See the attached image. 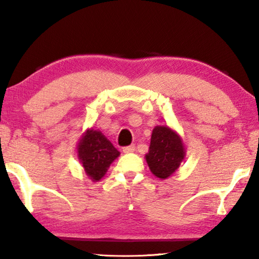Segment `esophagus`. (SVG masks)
Returning <instances> with one entry per match:
<instances>
[{"label": "esophagus", "mask_w": 259, "mask_h": 259, "mask_svg": "<svg viewBox=\"0 0 259 259\" xmlns=\"http://www.w3.org/2000/svg\"><path fill=\"white\" fill-rule=\"evenodd\" d=\"M135 148H136L135 145H130V146H125L122 148V151H123V153H131L135 151Z\"/></svg>", "instance_id": "obj_1"}]
</instances>
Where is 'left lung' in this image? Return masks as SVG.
Returning a JSON list of instances; mask_svg holds the SVG:
<instances>
[{"mask_svg":"<svg viewBox=\"0 0 259 259\" xmlns=\"http://www.w3.org/2000/svg\"><path fill=\"white\" fill-rule=\"evenodd\" d=\"M185 156L182 139L168 126H155L146 161L157 178L165 179L176 171Z\"/></svg>","mask_w":259,"mask_h":259,"instance_id":"8db88e82","label":"left lung"}]
</instances>
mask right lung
I'll use <instances>...</instances> for the list:
<instances>
[{"mask_svg":"<svg viewBox=\"0 0 259 259\" xmlns=\"http://www.w3.org/2000/svg\"><path fill=\"white\" fill-rule=\"evenodd\" d=\"M120 155L112 143L96 130H88L77 147V156L81 160L85 174L93 181H99L107 171L109 164Z\"/></svg>","mask_w":259,"mask_h":259,"instance_id":"right-lung-1","label":"right lung"}]
</instances>
